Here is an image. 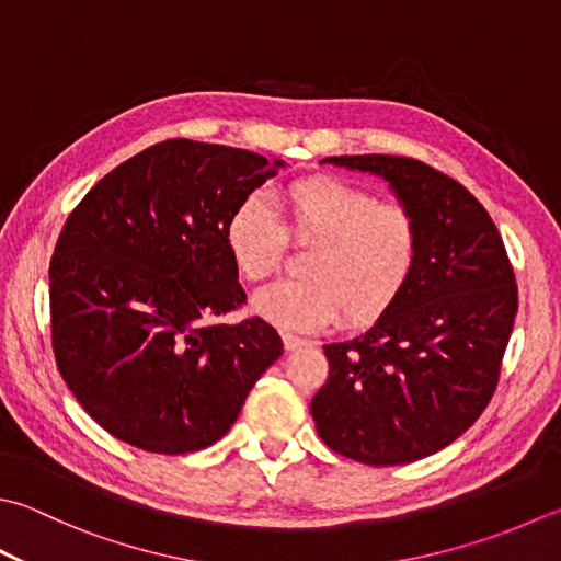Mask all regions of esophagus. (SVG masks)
<instances>
[{"label": "esophagus", "mask_w": 561, "mask_h": 561, "mask_svg": "<svg viewBox=\"0 0 561 561\" xmlns=\"http://www.w3.org/2000/svg\"><path fill=\"white\" fill-rule=\"evenodd\" d=\"M282 343H284V350H299V347H304V345H311V340L309 337H299V335H294V333H284L282 335Z\"/></svg>", "instance_id": "34e87169"}]
</instances>
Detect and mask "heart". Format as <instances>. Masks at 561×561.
I'll return each instance as SVG.
<instances>
[{
	"label": "heart",
	"instance_id": "1",
	"mask_svg": "<svg viewBox=\"0 0 561 561\" xmlns=\"http://www.w3.org/2000/svg\"><path fill=\"white\" fill-rule=\"evenodd\" d=\"M287 221L265 196L250 194L226 221V248L245 282L277 272L294 243H313L301 260L299 279L260 289L252 309L291 331H313L337 321L375 323L409 289L421 262L423 233L415 216L399 204L333 178L296 180L284 186Z\"/></svg>",
	"mask_w": 561,
	"mask_h": 561
}]
</instances>
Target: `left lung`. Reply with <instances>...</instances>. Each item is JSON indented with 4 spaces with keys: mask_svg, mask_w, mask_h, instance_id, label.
<instances>
[{
    "mask_svg": "<svg viewBox=\"0 0 561 561\" xmlns=\"http://www.w3.org/2000/svg\"><path fill=\"white\" fill-rule=\"evenodd\" d=\"M389 182L423 233L409 289L369 331L323 345L321 440L362 465H409L457 440L499 383L518 287L496 224L462 184L397 156L325 158Z\"/></svg>",
    "mask_w": 561,
    "mask_h": 561,
    "instance_id": "8db88e82",
    "label": "left lung"
}]
</instances>
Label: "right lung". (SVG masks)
<instances>
[{
  "label": "right lung",
  "instance_id": "right-lung-1",
  "mask_svg": "<svg viewBox=\"0 0 561 561\" xmlns=\"http://www.w3.org/2000/svg\"><path fill=\"white\" fill-rule=\"evenodd\" d=\"M284 168L172 138L99 180L50 260V333L75 399L118 440L184 455L230 431L282 355L262 318L216 323L245 291L226 248L233 208Z\"/></svg>",
  "mask_w": 561,
  "mask_h": 561
}]
</instances>
